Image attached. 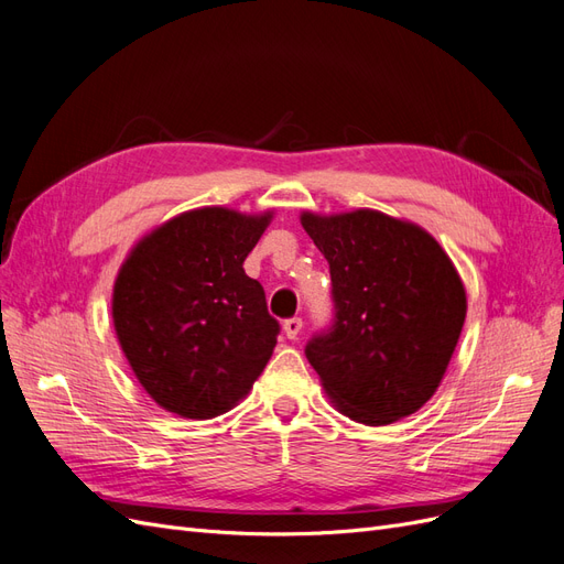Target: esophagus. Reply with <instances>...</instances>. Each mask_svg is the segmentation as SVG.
I'll use <instances>...</instances> for the list:
<instances>
[{"instance_id": "esophagus-1", "label": "esophagus", "mask_w": 564, "mask_h": 564, "mask_svg": "<svg viewBox=\"0 0 564 564\" xmlns=\"http://www.w3.org/2000/svg\"><path fill=\"white\" fill-rule=\"evenodd\" d=\"M282 329H284L286 338H296V336L301 334V329H303V319H301V317H292V319H284V324H282Z\"/></svg>"}]
</instances>
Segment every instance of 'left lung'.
Returning a JSON list of instances; mask_svg holds the SVG:
<instances>
[{
  "label": "left lung",
  "instance_id": "left-lung-1",
  "mask_svg": "<svg viewBox=\"0 0 564 564\" xmlns=\"http://www.w3.org/2000/svg\"><path fill=\"white\" fill-rule=\"evenodd\" d=\"M329 263L334 329L305 357L340 414L395 423L440 388L466 322V286L447 251L412 220L377 209L301 212Z\"/></svg>",
  "mask_w": 564,
  "mask_h": 564
}]
</instances>
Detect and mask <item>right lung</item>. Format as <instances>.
<instances>
[{
    "label": "right lung",
    "mask_w": 564,
    "mask_h": 564,
    "mask_svg": "<svg viewBox=\"0 0 564 564\" xmlns=\"http://www.w3.org/2000/svg\"><path fill=\"white\" fill-rule=\"evenodd\" d=\"M272 212L199 207L133 245L112 286V324L135 379L166 412L214 419L249 395L278 344L245 259Z\"/></svg>",
    "instance_id": "right-lung-1"
}]
</instances>
